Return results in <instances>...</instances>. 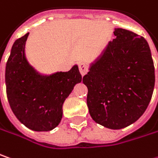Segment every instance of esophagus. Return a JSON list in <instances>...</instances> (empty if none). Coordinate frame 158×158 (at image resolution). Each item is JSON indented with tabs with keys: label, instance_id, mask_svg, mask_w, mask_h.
I'll use <instances>...</instances> for the list:
<instances>
[{
	"label": "esophagus",
	"instance_id": "obj_1",
	"mask_svg": "<svg viewBox=\"0 0 158 158\" xmlns=\"http://www.w3.org/2000/svg\"><path fill=\"white\" fill-rule=\"evenodd\" d=\"M79 70H80V73H81V75H84L87 72H88V69H87V66L85 65V63H83V62H80L79 63Z\"/></svg>",
	"mask_w": 158,
	"mask_h": 158
}]
</instances>
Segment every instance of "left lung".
I'll use <instances>...</instances> for the list:
<instances>
[{"mask_svg":"<svg viewBox=\"0 0 158 158\" xmlns=\"http://www.w3.org/2000/svg\"><path fill=\"white\" fill-rule=\"evenodd\" d=\"M115 36L90 64L83 78L88 88L91 118L104 127L119 130L135 123L148 106L155 86V67L146 40L114 28Z\"/></svg>","mask_w":158,"mask_h":158,"instance_id":"8db88e82","label":"left lung"}]
</instances>
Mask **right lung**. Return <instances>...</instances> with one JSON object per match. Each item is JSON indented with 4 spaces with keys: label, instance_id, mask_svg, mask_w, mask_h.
<instances>
[{
    "label": "right lung",
    "instance_id": "obj_1",
    "mask_svg": "<svg viewBox=\"0 0 158 158\" xmlns=\"http://www.w3.org/2000/svg\"><path fill=\"white\" fill-rule=\"evenodd\" d=\"M29 33L15 41L6 64L7 97L16 117L30 130L49 131L62 118V106L76 83L82 82L78 66L67 72L44 75L26 57Z\"/></svg>",
    "mask_w": 158,
    "mask_h": 158
}]
</instances>
